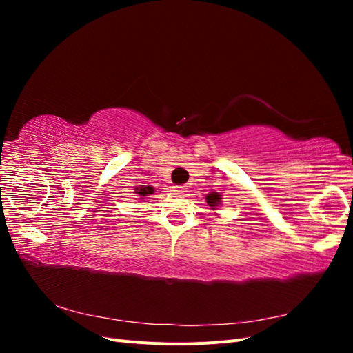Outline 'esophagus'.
Instances as JSON below:
<instances>
[{"instance_id": "34e87169", "label": "esophagus", "mask_w": 353, "mask_h": 353, "mask_svg": "<svg viewBox=\"0 0 353 353\" xmlns=\"http://www.w3.org/2000/svg\"><path fill=\"white\" fill-rule=\"evenodd\" d=\"M172 191H175L176 194H184V193H187V187L185 185H174Z\"/></svg>"}]
</instances>
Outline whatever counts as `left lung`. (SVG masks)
Segmentation results:
<instances>
[{"label": "left lung", "mask_w": 353, "mask_h": 353, "mask_svg": "<svg viewBox=\"0 0 353 353\" xmlns=\"http://www.w3.org/2000/svg\"><path fill=\"white\" fill-rule=\"evenodd\" d=\"M219 200H221V197L215 193V194H209L208 197H206V201H208V205L213 209V208H215V206H218V203H219Z\"/></svg>", "instance_id": "1"}]
</instances>
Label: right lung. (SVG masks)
<instances>
[{
  "label": "right lung",
  "mask_w": 353,
  "mask_h": 353,
  "mask_svg": "<svg viewBox=\"0 0 353 353\" xmlns=\"http://www.w3.org/2000/svg\"><path fill=\"white\" fill-rule=\"evenodd\" d=\"M153 193V187H140V190L137 188V194L140 196H147V194H152Z\"/></svg>",
  "instance_id": "right-lung-1"
}]
</instances>
